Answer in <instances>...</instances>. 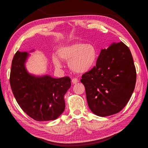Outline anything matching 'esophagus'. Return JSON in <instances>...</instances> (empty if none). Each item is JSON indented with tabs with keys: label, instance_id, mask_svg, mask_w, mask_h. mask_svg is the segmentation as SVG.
<instances>
[{
	"label": "esophagus",
	"instance_id": "1",
	"mask_svg": "<svg viewBox=\"0 0 148 148\" xmlns=\"http://www.w3.org/2000/svg\"><path fill=\"white\" fill-rule=\"evenodd\" d=\"M78 82H79V80L77 78H73L72 80H71V82H72V84H77V83H78Z\"/></svg>",
	"mask_w": 148,
	"mask_h": 148
}]
</instances>
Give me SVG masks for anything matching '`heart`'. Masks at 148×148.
I'll list each match as a JSON object with an SVG mask.
<instances>
[{
  "label": "heart",
  "instance_id": "heart-1",
  "mask_svg": "<svg viewBox=\"0 0 148 148\" xmlns=\"http://www.w3.org/2000/svg\"><path fill=\"white\" fill-rule=\"evenodd\" d=\"M58 53L61 59L69 62L70 69L78 73H86L95 65L97 52L95 47L90 44L76 42L60 47ZM53 63L56 68H62L59 58L53 56Z\"/></svg>",
  "mask_w": 148,
  "mask_h": 148
}]
</instances>
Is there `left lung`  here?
I'll return each instance as SVG.
<instances>
[{
    "instance_id": "obj_1",
    "label": "left lung",
    "mask_w": 148,
    "mask_h": 148,
    "mask_svg": "<svg viewBox=\"0 0 148 148\" xmlns=\"http://www.w3.org/2000/svg\"><path fill=\"white\" fill-rule=\"evenodd\" d=\"M136 80L129 48L122 42L101 49L96 65L82 75L89 109L96 115L117 114L128 103Z\"/></svg>"
}]
</instances>
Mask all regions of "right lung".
<instances>
[{"label": "right lung", "instance_id": "obj_1", "mask_svg": "<svg viewBox=\"0 0 148 148\" xmlns=\"http://www.w3.org/2000/svg\"><path fill=\"white\" fill-rule=\"evenodd\" d=\"M29 56L27 52L17 51L13 57L10 75L13 95L21 109L34 120H56L65 110L64 95L71 86V79L30 74L25 67Z\"/></svg>", "mask_w": 148, "mask_h": 148}]
</instances>
